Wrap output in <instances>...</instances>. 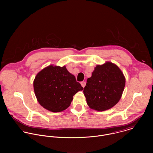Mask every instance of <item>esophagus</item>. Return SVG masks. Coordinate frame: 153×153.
I'll return each mask as SVG.
<instances>
[{"instance_id": "esophagus-1", "label": "esophagus", "mask_w": 153, "mask_h": 153, "mask_svg": "<svg viewBox=\"0 0 153 153\" xmlns=\"http://www.w3.org/2000/svg\"><path fill=\"white\" fill-rule=\"evenodd\" d=\"M81 86L83 88L85 87V85H86V82L85 81H82L81 82Z\"/></svg>"}]
</instances>
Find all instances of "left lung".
I'll use <instances>...</instances> for the list:
<instances>
[{
  "instance_id": "1",
  "label": "left lung",
  "mask_w": 153,
  "mask_h": 153,
  "mask_svg": "<svg viewBox=\"0 0 153 153\" xmlns=\"http://www.w3.org/2000/svg\"><path fill=\"white\" fill-rule=\"evenodd\" d=\"M125 85L123 73L116 65L107 62L97 66L84 89L88 105L99 111L113 107L120 100Z\"/></svg>"
}]
</instances>
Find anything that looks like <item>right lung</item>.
Returning a JSON list of instances; mask_svg holds the SVG:
<instances>
[{
	"label": "right lung",
	"instance_id": "add662e5",
	"mask_svg": "<svg viewBox=\"0 0 153 153\" xmlns=\"http://www.w3.org/2000/svg\"><path fill=\"white\" fill-rule=\"evenodd\" d=\"M33 88L39 103L54 112L66 109L73 96L84 89L65 66L50 65L44 68L36 75Z\"/></svg>",
	"mask_w": 153,
	"mask_h": 153
}]
</instances>
